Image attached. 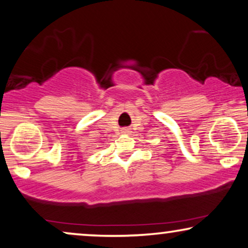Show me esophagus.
Listing matches in <instances>:
<instances>
[{"instance_id":"34e87169","label":"esophagus","mask_w":248,"mask_h":248,"mask_svg":"<svg viewBox=\"0 0 248 248\" xmlns=\"http://www.w3.org/2000/svg\"><path fill=\"white\" fill-rule=\"evenodd\" d=\"M122 133H128V130L127 128H123V130H122Z\"/></svg>"}]
</instances>
